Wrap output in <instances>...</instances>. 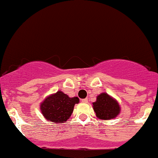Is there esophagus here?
Masks as SVG:
<instances>
[{
	"instance_id": "esophagus-1",
	"label": "esophagus",
	"mask_w": 158,
	"mask_h": 158,
	"mask_svg": "<svg viewBox=\"0 0 158 158\" xmlns=\"http://www.w3.org/2000/svg\"><path fill=\"white\" fill-rule=\"evenodd\" d=\"M81 102H82L83 103H87L88 102V99H84L81 100Z\"/></svg>"
}]
</instances>
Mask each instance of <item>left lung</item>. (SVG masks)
<instances>
[{"instance_id":"8db88e82","label":"left lung","mask_w":158,"mask_h":158,"mask_svg":"<svg viewBox=\"0 0 158 158\" xmlns=\"http://www.w3.org/2000/svg\"><path fill=\"white\" fill-rule=\"evenodd\" d=\"M96 117L101 120H111L117 118L120 112V106L114 98L106 93H100L96 101L93 102Z\"/></svg>"}]
</instances>
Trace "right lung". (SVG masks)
<instances>
[{"label":"right lung","instance_id":"add662e5","mask_svg":"<svg viewBox=\"0 0 158 158\" xmlns=\"http://www.w3.org/2000/svg\"><path fill=\"white\" fill-rule=\"evenodd\" d=\"M77 97L70 98L59 90L47 96L40 103V109L45 119L55 123H65L74 111V105L79 103Z\"/></svg>","mask_w":158,"mask_h":158}]
</instances>
